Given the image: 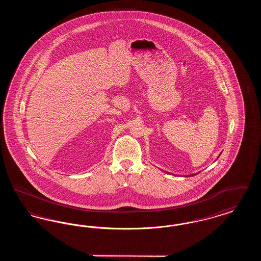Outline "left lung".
<instances>
[{"mask_svg": "<svg viewBox=\"0 0 261 261\" xmlns=\"http://www.w3.org/2000/svg\"><path fill=\"white\" fill-rule=\"evenodd\" d=\"M194 175H195V174H193V175H191V176H194ZM188 176H189V175H188Z\"/></svg>", "mask_w": 261, "mask_h": 261, "instance_id": "left-lung-1", "label": "left lung"}]
</instances>
